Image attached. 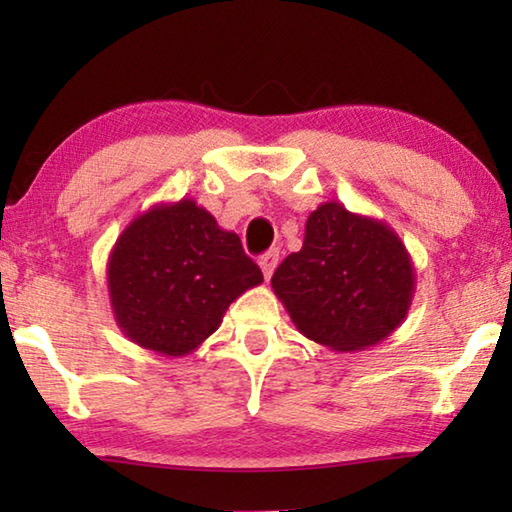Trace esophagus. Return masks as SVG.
Here are the masks:
<instances>
[{
    "mask_svg": "<svg viewBox=\"0 0 512 512\" xmlns=\"http://www.w3.org/2000/svg\"><path fill=\"white\" fill-rule=\"evenodd\" d=\"M277 262H280V250H268V253H264L262 257H259V268H262V273L266 280H271V275L275 271Z\"/></svg>",
    "mask_w": 512,
    "mask_h": 512,
    "instance_id": "34e87169",
    "label": "esophagus"
}]
</instances>
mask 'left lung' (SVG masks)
I'll return each mask as SVG.
<instances>
[{"instance_id": "1", "label": "left lung", "mask_w": 512, "mask_h": 512, "mask_svg": "<svg viewBox=\"0 0 512 512\" xmlns=\"http://www.w3.org/2000/svg\"><path fill=\"white\" fill-rule=\"evenodd\" d=\"M271 287L302 336L359 352L404 323L415 268L391 225L329 201L309 214L302 248L277 266Z\"/></svg>"}]
</instances>
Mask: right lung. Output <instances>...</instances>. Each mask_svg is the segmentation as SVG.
Wrapping results in <instances>:
<instances>
[{
  "instance_id": "add662e5",
  "label": "right lung",
  "mask_w": 512,
  "mask_h": 512,
  "mask_svg": "<svg viewBox=\"0 0 512 512\" xmlns=\"http://www.w3.org/2000/svg\"><path fill=\"white\" fill-rule=\"evenodd\" d=\"M106 275L121 332L162 357L194 352L232 302L264 282L239 235L194 198L135 216L110 250Z\"/></svg>"
}]
</instances>
